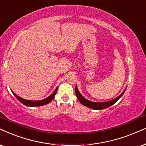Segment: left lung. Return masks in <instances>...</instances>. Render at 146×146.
I'll return each mask as SVG.
<instances>
[{"label": "left lung", "instance_id": "1", "mask_svg": "<svg viewBox=\"0 0 146 146\" xmlns=\"http://www.w3.org/2000/svg\"><path fill=\"white\" fill-rule=\"evenodd\" d=\"M125 90L126 89H125L124 91L123 92V93L120 96H119L117 98L112 100L108 101V102H91V101L86 99L84 96H82V95L80 93H79L77 85L75 86V94H76V96L77 98V99H78V100L82 103L84 106H86L87 107H88V108H92V109H94V110H102V109H105V108H108V107L112 106V104H114V103L117 102V101L119 100V99L121 98V96L123 95V94L125 93Z\"/></svg>", "mask_w": 146, "mask_h": 146}]
</instances>
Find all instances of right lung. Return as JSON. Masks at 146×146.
Instances as JSON below:
<instances>
[{
	"instance_id": "right-lung-1",
	"label": "right lung",
	"mask_w": 146,
	"mask_h": 146,
	"mask_svg": "<svg viewBox=\"0 0 146 146\" xmlns=\"http://www.w3.org/2000/svg\"><path fill=\"white\" fill-rule=\"evenodd\" d=\"M56 91H57V88H56V90H54V92H53V93L51 95H50L48 97L42 100H37V101L27 100L23 99V98H20L19 96H18L17 95H16L13 92H13V95L15 96L16 97V98L20 102H21L22 104L25 105V106H42V105L47 104H48L49 102H50L52 100V99L54 98L55 95H56Z\"/></svg>"
}]
</instances>
